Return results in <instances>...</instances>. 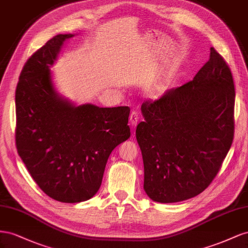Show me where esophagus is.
I'll use <instances>...</instances> for the list:
<instances>
[{
	"instance_id": "obj_1",
	"label": "esophagus",
	"mask_w": 248,
	"mask_h": 248,
	"mask_svg": "<svg viewBox=\"0 0 248 248\" xmlns=\"http://www.w3.org/2000/svg\"><path fill=\"white\" fill-rule=\"evenodd\" d=\"M139 119V116H138V112L137 111H132L131 115H130V124H132L133 128H135V126L137 125V122Z\"/></svg>"
}]
</instances>
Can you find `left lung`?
<instances>
[{
  "label": "left lung",
  "instance_id": "obj_1",
  "mask_svg": "<svg viewBox=\"0 0 248 248\" xmlns=\"http://www.w3.org/2000/svg\"><path fill=\"white\" fill-rule=\"evenodd\" d=\"M234 107L231 69L214 47L192 81L142 104L136 139L151 200L179 202L210 185L232 143Z\"/></svg>",
  "mask_w": 248,
  "mask_h": 248
}]
</instances>
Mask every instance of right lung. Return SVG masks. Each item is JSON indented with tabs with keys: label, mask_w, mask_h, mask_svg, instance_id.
<instances>
[{
	"label": "right lung",
	"mask_w": 248,
	"mask_h": 248,
	"mask_svg": "<svg viewBox=\"0 0 248 248\" xmlns=\"http://www.w3.org/2000/svg\"><path fill=\"white\" fill-rule=\"evenodd\" d=\"M74 36L58 34L35 52L16 91L19 157L46 195L67 203L96 194L110 154L131 135L129 107L78 106L58 93L51 68Z\"/></svg>",
	"instance_id": "1"
}]
</instances>
